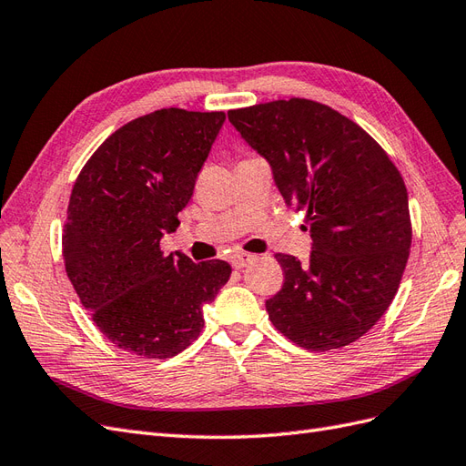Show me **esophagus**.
<instances>
[{
  "label": "esophagus",
  "instance_id": "34e87169",
  "mask_svg": "<svg viewBox=\"0 0 466 466\" xmlns=\"http://www.w3.org/2000/svg\"><path fill=\"white\" fill-rule=\"evenodd\" d=\"M252 255H248V252H238V255H233L231 257V264H233V268H237V270H241V268H245L247 264H250L252 262Z\"/></svg>",
  "mask_w": 466,
  "mask_h": 466
}]
</instances>
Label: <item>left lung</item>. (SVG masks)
I'll return each instance as SVG.
<instances>
[{
  "instance_id": "8db88e82",
  "label": "left lung",
  "mask_w": 466,
  "mask_h": 466,
  "mask_svg": "<svg viewBox=\"0 0 466 466\" xmlns=\"http://www.w3.org/2000/svg\"><path fill=\"white\" fill-rule=\"evenodd\" d=\"M268 161L279 194L305 211L313 238L307 262L276 255L284 286L266 301L291 342L329 351L356 342L397 295L412 243L399 168L356 122L309 98L228 112Z\"/></svg>"
}]
</instances>
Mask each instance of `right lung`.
<instances>
[{"label": "right lung", "mask_w": 466, "mask_h": 466, "mask_svg": "<svg viewBox=\"0 0 466 466\" xmlns=\"http://www.w3.org/2000/svg\"><path fill=\"white\" fill-rule=\"evenodd\" d=\"M225 112L161 108L124 124L81 168L64 225V262L108 340L142 358H173L204 329V305L228 284L225 260L163 255L180 225Z\"/></svg>", "instance_id": "obj_1"}]
</instances>
